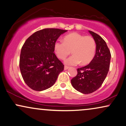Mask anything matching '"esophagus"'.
<instances>
[{"label":"esophagus","instance_id":"1","mask_svg":"<svg viewBox=\"0 0 126 126\" xmlns=\"http://www.w3.org/2000/svg\"><path fill=\"white\" fill-rule=\"evenodd\" d=\"M68 68H69V67H68V66H64V70H67Z\"/></svg>","mask_w":126,"mask_h":126}]
</instances>
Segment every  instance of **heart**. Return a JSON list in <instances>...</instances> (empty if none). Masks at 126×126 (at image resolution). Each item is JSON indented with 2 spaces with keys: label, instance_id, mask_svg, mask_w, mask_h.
I'll list each match as a JSON object with an SVG mask.
<instances>
[{
  "label": "heart",
  "instance_id": "obj_1",
  "mask_svg": "<svg viewBox=\"0 0 126 126\" xmlns=\"http://www.w3.org/2000/svg\"><path fill=\"white\" fill-rule=\"evenodd\" d=\"M56 55L60 59L65 58L71 53L73 56L65 60L68 65H85L90 63L94 58L96 52V44L94 38L84 36L77 32L67 35L63 42L57 41L54 45Z\"/></svg>",
  "mask_w": 126,
  "mask_h": 126
}]
</instances>
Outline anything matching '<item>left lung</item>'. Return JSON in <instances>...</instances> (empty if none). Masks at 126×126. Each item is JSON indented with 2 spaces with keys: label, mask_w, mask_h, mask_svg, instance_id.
<instances>
[{
  "label": "left lung",
  "mask_w": 126,
  "mask_h": 126,
  "mask_svg": "<svg viewBox=\"0 0 126 126\" xmlns=\"http://www.w3.org/2000/svg\"><path fill=\"white\" fill-rule=\"evenodd\" d=\"M96 44L94 58L87 66L77 69V74L71 79L75 90L88 94L98 90L106 79L109 70L111 55L105 41L96 33L89 31Z\"/></svg>",
  "instance_id": "obj_1"
}]
</instances>
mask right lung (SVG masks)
<instances>
[{
  "instance_id": "right-lung-1",
  "label": "right lung",
  "mask_w": 126,
  "mask_h": 126,
  "mask_svg": "<svg viewBox=\"0 0 126 126\" xmlns=\"http://www.w3.org/2000/svg\"><path fill=\"white\" fill-rule=\"evenodd\" d=\"M67 31L45 28L27 39L21 50L20 68L22 77L32 90L41 91L54 85L64 65L54 52V45Z\"/></svg>"
}]
</instances>
